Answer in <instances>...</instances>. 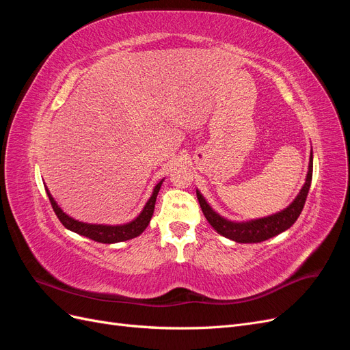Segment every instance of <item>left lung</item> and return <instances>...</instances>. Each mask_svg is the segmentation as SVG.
Listing matches in <instances>:
<instances>
[{
  "instance_id": "left-lung-1",
  "label": "left lung",
  "mask_w": 350,
  "mask_h": 350,
  "mask_svg": "<svg viewBox=\"0 0 350 350\" xmlns=\"http://www.w3.org/2000/svg\"><path fill=\"white\" fill-rule=\"evenodd\" d=\"M311 179H312V150L310 154L308 174H306L305 184L292 203L286 208L278 211V213L266 216V217L247 220V221H234L220 216L217 211L211 208V206L207 203L206 198L198 191V189H197V198L207 221L211 225V228L217 232V234L239 243H256V242H262L269 238L282 234V232L288 230L295 224L304 208L306 196H308L310 187H311Z\"/></svg>"
}]
</instances>
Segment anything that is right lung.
I'll use <instances>...</instances> for the list:
<instances>
[{
	"instance_id": "1",
	"label": "right lung",
	"mask_w": 350,
	"mask_h": 350,
	"mask_svg": "<svg viewBox=\"0 0 350 350\" xmlns=\"http://www.w3.org/2000/svg\"><path fill=\"white\" fill-rule=\"evenodd\" d=\"M165 179H161L154 188L153 193L150 196V198L147 200V203L144 204L143 210L140 211V215L137 216L135 219H133L129 224H122V225H100V224H86V221H80L76 220L74 217L68 216L67 213H64L57 201L54 200V197L51 196L48 187H45L46 194L49 197V201L52 204V208H54L55 215L58 216L59 221L64 225L68 230L76 232V234L86 237L89 239H93L96 242H102V243H115V242H122V241H129L133 239L135 237H139L143 234V230L149 226L150 219L153 216L154 211V204H156V197L159 194V189H161L162 184Z\"/></svg>"
}]
</instances>
